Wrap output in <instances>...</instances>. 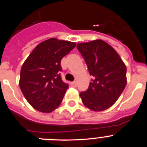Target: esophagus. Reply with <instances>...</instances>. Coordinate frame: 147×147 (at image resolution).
<instances>
[{"instance_id":"34e87169","label":"esophagus","mask_w":147,"mask_h":147,"mask_svg":"<svg viewBox=\"0 0 147 147\" xmlns=\"http://www.w3.org/2000/svg\"><path fill=\"white\" fill-rule=\"evenodd\" d=\"M71 86L74 87V88H76V87L77 86V85H76V82H71Z\"/></svg>"}]
</instances>
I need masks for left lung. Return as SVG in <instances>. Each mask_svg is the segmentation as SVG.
I'll list each match as a JSON object with an SVG mask.
<instances>
[{
    "label": "left lung",
    "mask_w": 147,
    "mask_h": 147,
    "mask_svg": "<svg viewBox=\"0 0 147 147\" xmlns=\"http://www.w3.org/2000/svg\"><path fill=\"white\" fill-rule=\"evenodd\" d=\"M76 48L94 77L88 89L80 93L90 110L102 111L117 101L127 85V67L115 49L102 40L79 43Z\"/></svg>",
    "instance_id": "obj_1"
}]
</instances>
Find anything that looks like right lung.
Instances as JSON below:
<instances>
[{
  "instance_id": "1",
  "label": "right lung",
  "mask_w": 147,
  "mask_h": 147,
  "mask_svg": "<svg viewBox=\"0 0 147 147\" xmlns=\"http://www.w3.org/2000/svg\"><path fill=\"white\" fill-rule=\"evenodd\" d=\"M76 44L50 38L35 47L20 70V90L34 109L51 113L60 105L68 85L62 80L61 60Z\"/></svg>"
}]
</instances>
